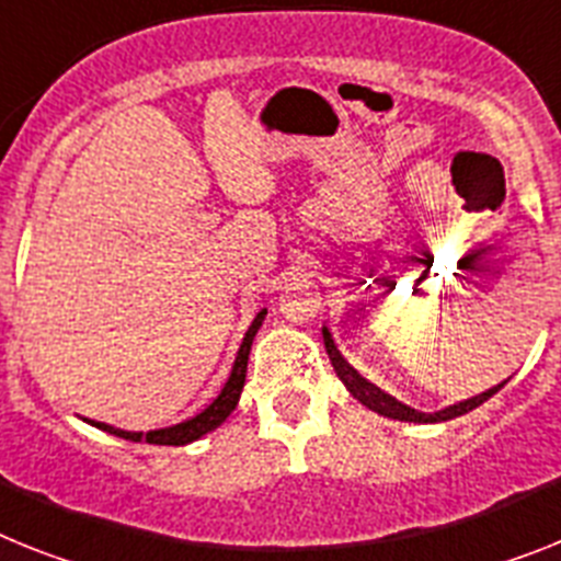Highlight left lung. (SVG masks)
Masks as SVG:
<instances>
[{"instance_id": "obj_1", "label": "left lung", "mask_w": 561, "mask_h": 561, "mask_svg": "<svg viewBox=\"0 0 561 561\" xmlns=\"http://www.w3.org/2000/svg\"><path fill=\"white\" fill-rule=\"evenodd\" d=\"M322 339H324V351H328V356H331L333 370H336L339 379L345 382V388L351 390L353 399H359L365 408L376 411L379 416L399 419V422H422V425H427V422H448V419H456V416H462V413L473 411V408H479L482 402H488V399H491L496 390L505 388V382H502V385H496V388L479 393V397H470V399H465V402L448 404V408H442V411H436V413L413 411V408L402 404L399 399L390 397V393H385L382 388H376L374 382H368V379H365L359 370L351 368L345 356L339 353L336 342H333V336H331V331H328V328H322Z\"/></svg>"}]
</instances>
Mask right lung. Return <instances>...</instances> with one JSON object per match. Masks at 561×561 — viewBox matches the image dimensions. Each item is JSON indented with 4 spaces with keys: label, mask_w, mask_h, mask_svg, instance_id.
Listing matches in <instances>:
<instances>
[{
    "label": "right lung",
    "mask_w": 561,
    "mask_h": 561,
    "mask_svg": "<svg viewBox=\"0 0 561 561\" xmlns=\"http://www.w3.org/2000/svg\"><path fill=\"white\" fill-rule=\"evenodd\" d=\"M265 313H267V308L259 310L256 319H253L251 328H248V333H244L242 345H239V353H237V362H233V370H230L222 393H219V397H216L214 402L205 408V411L196 413L193 419H185V422H179V425L159 427V431H148V433L122 431V427L105 425V422H93V419H84V422H91L93 427H99V431H105V433H113V436H119V439L148 442V445H187V442L202 439L205 433H210L214 427L222 425L225 419H228L230 413H233V408L239 404V393H242V388H244V374H248V356H251L253 336H256V331L262 328V322H265Z\"/></svg>",
    "instance_id": "obj_1"
}]
</instances>
